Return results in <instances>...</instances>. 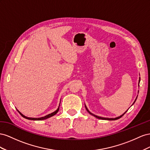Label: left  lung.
I'll return each instance as SVG.
<instances>
[{"label": "left lung", "mask_w": 150, "mask_h": 150, "mask_svg": "<svg viewBox=\"0 0 150 150\" xmlns=\"http://www.w3.org/2000/svg\"><path fill=\"white\" fill-rule=\"evenodd\" d=\"M139 82H140V77H139V84H138V86H139ZM138 92H139V91H138ZM137 97H138V96L136 97V99H135V100L134 101V102H133V104H132V105H133L134 104V102H136V99H137ZM85 108H86V110H87V112L90 114H91V115H92L93 116H94V117H96V118H97V119H104V120H109V121H114V120H116V119H119V118H121L122 115L125 114L127 111V110L126 111V112L124 113V114H122V115H121L120 116H118V117H115V118H108V117H100V116H98V115H95V114H92V112H91L89 111V110L87 109V106H86V105L85 104Z\"/></svg>", "instance_id": "1"}]
</instances>
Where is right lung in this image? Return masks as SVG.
I'll return each mask as SVG.
<instances>
[{"mask_svg": "<svg viewBox=\"0 0 150 150\" xmlns=\"http://www.w3.org/2000/svg\"><path fill=\"white\" fill-rule=\"evenodd\" d=\"M59 105H60V103H59ZM59 107L58 108V109L55 110V111H54L53 112H52V113H51V114H48V115H45V116H44V117H38V118H36V117H26V116H25L24 115H23L22 113H21V112H19V111L17 109V110L19 112V113L22 115V116L24 117V118H25V119H29V120H33V121H41V120H44V119H48V118H50V117H52V116H53V115H54L55 114H56L58 112V110H59Z\"/></svg>", "mask_w": 150, "mask_h": 150, "instance_id": "add662e5", "label": "right lung"}]
</instances>
